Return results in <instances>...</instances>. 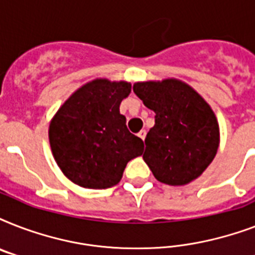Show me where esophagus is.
I'll use <instances>...</instances> for the list:
<instances>
[{"mask_svg":"<svg viewBox=\"0 0 255 255\" xmlns=\"http://www.w3.org/2000/svg\"><path fill=\"white\" fill-rule=\"evenodd\" d=\"M145 135H147V132H145V129H141V131H140L139 133H137V136H139V137L141 140L145 139Z\"/></svg>","mask_w":255,"mask_h":255,"instance_id":"esophagus-1","label":"esophagus"}]
</instances>
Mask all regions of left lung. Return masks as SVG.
I'll return each mask as SVG.
<instances>
[{"label":"left lung","mask_w":255,"mask_h":255,"mask_svg":"<svg viewBox=\"0 0 255 255\" xmlns=\"http://www.w3.org/2000/svg\"><path fill=\"white\" fill-rule=\"evenodd\" d=\"M133 92L155 112L143 159L160 182L185 185L209 167L217 153L220 128L213 110L178 79L137 82Z\"/></svg>","instance_id":"obj_1"}]
</instances>
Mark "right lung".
<instances>
[{
    "mask_svg": "<svg viewBox=\"0 0 255 255\" xmlns=\"http://www.w3.org/2000/svg\"><path fill=\"white\" fill-rule=\"evenodd\" d=\"M131 83L95 79L78 88L51 119L50 147L69 180L106 189L122 180L129 160L143 153V140L128 131L120 103Z\"/></svg>",
    "mask_w": 255,
    "mask_h": 255,
    "instance_id": "right-lung-1",
    "label": "right lung"
}]
</instances>
